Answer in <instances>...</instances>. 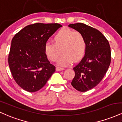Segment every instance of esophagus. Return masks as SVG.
Returning <instances> with one entry per match:
<instances>
[{
	"instance_id": "34e87169",
	"label": "esophagus",
	"mask_w": 122,
	"mask_h": 122,
	"mask_svg": "<svg viewBox=\"0 0 122 122\" xmlns=\"http://www.w3.org/2000/svg\"><path fill=\"white\" fill-rule=\"evenodd\" d=\"M56 71H63V70H64V68H60V67H56Z\"/></svg>"
}]
</instances>
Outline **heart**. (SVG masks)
Instances as JSON below:
<instances>
[{
    "label": "heart",
    "mask_w": 122,
    "mask_h": 122,
    "mask_svg": "<svg viewBox=\"0 0 122 122\" xmlns=\"http://www.w3.org/2000/svg\"><path fill=\"white\" fill-rule=\"evenodd\" d=\"M53 40L54 43L47 42L45 44V53L50 61H55L62 49L63 54L57 61L58 65H69L73 59H80L84 54L86 43L84 36L79 31L63 28L57 32Z\"/></svg>",
    "instance_id": "obj_1"
}]
</instances>
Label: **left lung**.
Wrapping results in <instances>:
<instances>
[{"label":"left lung","mask_w":122,"mask_h":122,"mask_svg":"<svg viewBox=\"0 0 122 122\" xmlns=\"http://www.w3.org/2000/svg\"><path fill=\"white\" fill-rule=\"evenodd\" d=\"M68 26L81 33L86 43L84 57L73 68L75 76L71 84L80 92L88 91L99 84L108 69L110 44L101 32L95 28L82 23Z\"/></svg>","instance_id":"left-lung-1"}]
</instances>
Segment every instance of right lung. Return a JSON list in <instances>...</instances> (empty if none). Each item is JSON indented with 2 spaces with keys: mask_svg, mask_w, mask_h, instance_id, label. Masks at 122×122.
Returning <instances> with one entry per match:
<instances>
[{
  "mask_svg": "<svg viewBox=\"0 0 122 122\" xmlns=\"http://www.w3.org/2000/svg\"><path fill=\"white\" fill-rule=\"evenodd\" d=\"M61 27L58 23H34L25 27L13 37L8 65L14 79L23 89L38 91L55 72L56 67L47 60L44 46Z\"/></svg>",
  "mask_w": 122,
  "mask_h": 122,
  "instance_id": "1",
  "label": "right lung"
}]
</instances>
